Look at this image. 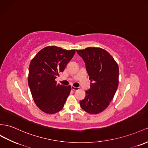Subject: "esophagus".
I'll list each match as a JSON object with an SVG mask.
<instances>
[{
  "mask_svg": "<svg viewBox=\"0 0 148 148\" xmlns=\"http://www.w3.org/2000/svg\"><path fill=\"white\" fill-rule=\"evenodd\" d=\"M71 89L73 90H79V88L78 87H75L73 86H71Z\"/></svg>",
  "mask_w": 148,
  "mask_h": 148,
  "instance_id": "34e87169",
  "label": "esophagus"
}]
</instances>
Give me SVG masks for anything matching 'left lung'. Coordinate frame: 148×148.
Instances as JSON below:
<instances>
[{
    "label": "left lung",
    "instance_id": "obj_1",
    "mask_svg": "<svg viewBox=\"0 0 148 148\" xmlns=\"http://www.w3.org/2000/svg\"><path fill=\"white\" fill-rule=\"evenodd\" d=\"M85 63L90 77V88L79 101L82 108L89 114H98L110 105L118 86L119 68L107 51L101 48L88 47L77 50Z\"/></svg>",
    "mask_w": 148,
    "mask_h": 148
}]
</instances>
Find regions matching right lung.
<instances>
[{
	"label": "right lung",
	"mask_w": 148,
	"mask_h": 148,
	"mask_svg": "<svg viewBox=\"0 0 148 148\" xmlns=\"http://www.w3.org/2000/svg\"><path fill=\"white\" fill-rule=\"evenodd\" d=\"M75 53L56 46H48L39 51L32 60L29 70V86L38 108L48 114H54L64 106L71 86L57 84L55 79Z\"/></svg>",
	"instance_id": "obj_1"
}]
</instances>
